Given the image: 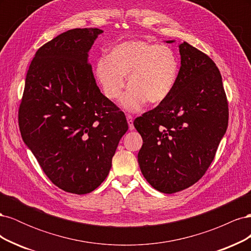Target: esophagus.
<instances>
[{"instance_id":"obj_1","label":"esophagus","mask_w":251,"mask_h":251,"mask_svg":"<svg viewBox=\"0 0 251 251\" xmlns=\"http://www.w3.org/2000/svg\"><path fill=\"white\" fill-rule=\"evenodd\" d=\"M126 121H127V124H128V130L133 131L134 130V124H133L134 119H133V116L126 115Z\"/></svg>"}]
</instances>
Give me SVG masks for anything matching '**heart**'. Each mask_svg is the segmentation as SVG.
Instances as JSON below:
<instances>
[{"label": "heart", "mask_w": 251, "mask_h": 251, "mask_svg": "<svg viewBox=\"0 0 251 251\" xmlns=\"http://www.w3.org/2000/svg\"><path fill=\"white\" fill-rule=\"evenodd\" d=\"M179 69L178 56L171 48L144 41H127L114 46L108 57L97 60L95 74L111 100L123 95L126 76H128L131 88L121 100V105L135 112L147 101L163 102L176 86Z\"/></svg>", "instance_id": "heart-1"}]
</instances>
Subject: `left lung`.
Returning a JSON list of instances; mask_svg holds the SVG:
<instances>
[{
    "mask_svg": "<svg viewBox=\"0 0 251 251\" xmlns=\"http://www.w3.org/2000/svg\"><path fill=\"white\" fill-rule=\"evenodd\" d=\"M179 52L181 67L172 94L134 120L143 140L141 173L164 194L183 191L202 178L228 126V103L216 64L186 42Z\"/></svg>",
    "mask_w": 251,
    "mask_h": 251,
    "instance_id": "1",
    "label": "left lung"
}]
</instances>
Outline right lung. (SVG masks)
Listing matches in <instances>:
<instances>
[{
	"label": "right lung",
	"mask_w": 251,
	"mask_h": 251,
	"mask_svg": "<svg viewBox=\"0 0 251 251\" xmlns=\"http://www.w3.org/2000/svg\"><path fill=\"white\" fill-rule=\"evenodd\" d=\"M98 28H76L36 51L19 109L23 140L53 184L85 195L107 178L127 131L124 112L97 87L88 56Z\"/></svg>",
	"instance_id": "1"
}]
</instances>
